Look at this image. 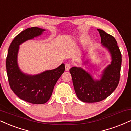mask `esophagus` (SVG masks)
Returning <instances> with one entry per match:
<instances>
[{
    "instance_id": "1",
    "label": "esophagus",
    "mask_w": 131,
    "mask_h": 131,
    "mask_svg": "<svg viewBox=\"0 0 131 131\" xmlns=\"http://www.w3.org/2000/svg\"><path fill=\"white\" fill-rule=\"evenodd\" d=\"M71 68V66H70V64H68V63H67L66 64V66H65V69H66V71H69V70H70V69Z\"/></svg>"
}]
</instances>
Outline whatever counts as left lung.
Instances as JSON below:
<instances>
[{
    "label": "left lung",
    "instance_id": "left-lung-1",
    "mask_svg": "<svg viewBox=\"0 0 131 131\" xmlns=\"http://www.w3.org/2000/svg\"><path fill=\"white\" fill-rule=\"evenodd\" d=\"M101 44L108 50L111 62L104 69L101 79H94L89 73L81 67H73L70 69L73 84L78 98L84 102L94 103L108 97L118 86L120 81L122 55L116 40L103 30L98 29ZM88 61L84 64H86Z\"/></svg>",
    "mask_w": 131,
    "mask_h": 131
}]
</instances>
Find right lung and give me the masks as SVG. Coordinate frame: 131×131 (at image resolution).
Returning <instances> with one entry per match:
<instances>
[{
  "label": "right lung",
  "mask_w": 131,
  "mask_h": 131,
  "mask_svg": "<svg viewBox=\"0 0 131 131\" xmlns=\"http://www.w3.org/2000/svg\"><path fill=\"white\" fill-rule=\"evenodd\" d=\"M45 30L32 27L22 31L13 40L6 57V72L11 90L20 99L33 104H43L49 101L56 83L65 70V65L62 64L55 69L31 75L23 73L18 67L19 46L43 34Z\"/></svg>",
  "instance_id": "1"
}]
</instances>
